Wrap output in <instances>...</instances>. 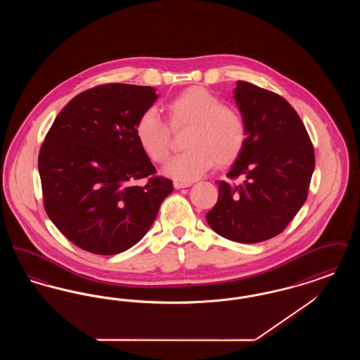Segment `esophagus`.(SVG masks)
Instances as JSON below:
<instances>
[{"label": "esophagus", "mask_w": 360, "mask_h": 360, "mask_svg": "<svg viewBox=\"0 0 360 360\" xmlns=\"http://www.w3.org/2000/svg\"><path fill=\"white\" fill-rule=\"evenodd\" d=\"M188 186H191L190 182H179V181H175V182H174V188H188Z\"/></svg>", "instance_id": "1"}]
</instances>
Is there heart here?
I'll return each mask as SVG.
<instances>
[{
  "instance_id": "heart-1",
  "label": "heart",
  "mask_w": 360,
  "mask_h": 360,
  "mask_svg": "<svg viewBox=\"0 0 360 360\" xmlns=\"http://www.w3.org/2000/svg\"><path fill=\"white\" fill-rule=\"evenodd\" d=\"M172 129L186 128L185 153L174 156L165 174L181 182L201 178L214 163L229 166L238 160L247 143V124L238 109L205 87L193 86L167 103ZM137 141L155 163H163L170 155V128L155 108L146 109L135 124Z\"/></svg>"
}]
</instances>
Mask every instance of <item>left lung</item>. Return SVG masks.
I'll return each instance as SVG.
<instances>
[{
  "label": "left lung",
  "instance_id": "left-lung-1",
  "mask_svg": "<svg viewBox=\"0 0 360 360\" xmlns=\"http://www.w3.org/2000/svg\"><path fill=\"white\" fill-rule=\"evenodd\" d=\"M235 100L247 124V143L217 182L219 200L206 221L225 239L260 243L279 235L308 197L314 150L290 103L270 90L238 81Z\"/></svg>",
  "mask_w": 360,
  "mask_h": 360
}]
</instances>
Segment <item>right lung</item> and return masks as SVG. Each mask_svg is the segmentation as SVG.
Segmentation results:
<instances>
[{
    "mask_svg": "<svg viewBox=\"0 0 360 360\" xmlns=\"http://www.w3.org/2000/svg\"><path fill=\"white\" fill-rule=\"evenodd\" d=\"M158 98L151 86L106 84L75 96L39 154L44 209L75 245L97 255L127 251L148 232L174 190L156 176L135 124ZM147 177L146 186L134 182Z\"/></svg>",
    "mask_w": 360,
    "mask_h": 360,
    "instance_id": "obj_1",
    "label": "right lung"
}]
</instances>
